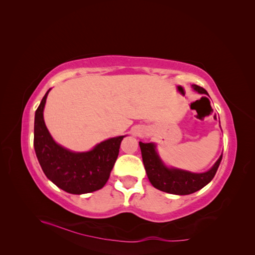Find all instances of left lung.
I'll return each mask as SVG.
<instances>
[{
  "mask_svg": "<svg viewBox=\"0 0 255 255\" xmlns=\"http://www.w3.org/2000/svg\"><path fill=\"white\" fill-rule=\"evenodd\" d=\"M192 88L199 94L208 96L207 91L198 85H192ZM139 145L144 169L150 183L155 188L172 195H190L203 188L213 180L222 159L221 154L210 170L202 173H194L182 169L167 167L158 155L155 143L139 141Z\"/></svg>",
  "mask_w": 255,
  "mask_h": 255,
  "instance_id": "left-lung-1",
  "label": "left lung"
}]
</instances>
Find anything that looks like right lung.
Listing matches in <instances>:
<instances>
[{
	"label": "right lung",
	"mask_w": 255,
	"mask_h": 255,
	"mask_svg": "<svg viewBox=\"0 0 255 255\" xmlns=\"http://www.w3.org/2000/svg\"><path fill=\"white\" fill-rule=\"evenodd\" d=\"M51 88L35 113L34 148L42 171L57 187L69 194L83 195L101 189L109 181L126 136L110 138L87 152H73L53 139L43 120V110Z\"/></svg>",
	"instance_id": "right-lung-1"
}]
</instances>
